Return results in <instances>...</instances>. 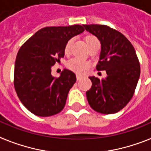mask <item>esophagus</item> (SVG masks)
<instances>
[{
    "label": "esophagus",
    "instance_id": "34e87169",
    "mask_svg": "<svg viewBox=\"0 0 151 151\" xmlns=\"http://www.w3.org/2000/svg\"><path fill=\"white\" fill-rule=\"evenodd\" d=\"M82 78H83V76H79V75H76V79H77V80H80Z\"/></svg>",
    "mask_w": 151,
    "mask_h": 151
}]
</instances>
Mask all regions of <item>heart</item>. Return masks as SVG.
Here are the masks:
<instances>
[{
  "label": "heart",
  "mask_w": 151,
  "mask_h": 151,
  "mask_svg": "<svg viewBox=\"0 0 151 151\" xmlns=\"http://www.w3.org/2000/svg\"><path fill=\"white\" fill-rule=\"evenodd\" d=\"M73 42V38H71L68 41V42L66 43L65 47V54H69L70 51H71V45ZM86 44L88 46L89 50H91V48L97 46V45H100V42L99 39L94 37V36H89L86 38ZM67 67L69 68L70 70H72L74 72L79 73V74H82L83 73L86 69H88L90 68V63L86 60H82L78 57H73L72 59H70L68 61Z\"/></svg>",
  "instance_id": "heart-1"
}]
</instances>
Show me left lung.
Listing matches in <instances>:
<instances>
[{
  "instance_id": "obj_1",
  "label": "left lung",
  "mask_w": 151,
  "mask_h": 151,
  "mask_svg": "<svg viewBox=\"0 0 151 151\" xmlns=\"http://www.w3.org/2000/svg\"><path fill=\"white\" fill-rule=\"evenodd\" d=\"M86 31L101 42L98 71L106 70L107 77L99 79L90 77L91 88L86 91L89 105L94 110L112 114L121 110L135 93L140 76V65L130 41L106 25H83Z\"/></svg>"
}]
</instances>
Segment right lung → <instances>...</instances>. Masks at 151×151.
<instances>
[{
    "instance_id": "right-lung-1",
    "label": "right lung",
    "mask_w": 151,
    "mask_h": 151,
    "mask_svg": "<svg viewBox=\"0 0 151 151\" xmlns=\"http://www.w3.org/2000/svg\"><path fill=\"white\" fill-rule=\"evenodd\" d=\"M84 30L81 25L45 27L26 41L19 50L14 87L23 106L35 115L50 116L65 107L76 76L72 71L64 69L60 77H53L51 68L65 56L68 41Z\"/></svg>"
}]
</instances>
